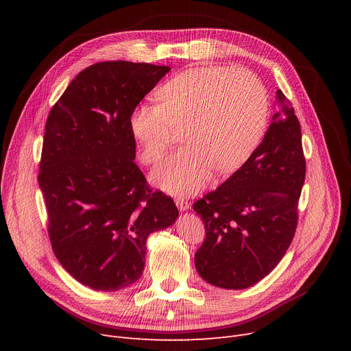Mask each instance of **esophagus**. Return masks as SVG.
<instances>
[{
	"label": "esophagus",
	"instance_id": "obj_1",
	"mask_svg": "<svg viewBox=\"0 0 351 351\" xmlns=\"http://www.w3.org/2000/svg\"><path fill=\"white\" fill-rule=\"evenodd\" d=\"M175 202H176V206H178L180 210H188V209L191 208L189 202H188L186 199H183V197H178Z\"/></svg>",
	"mask_w": 351,
	"mask_h": 351
}]
</instances>
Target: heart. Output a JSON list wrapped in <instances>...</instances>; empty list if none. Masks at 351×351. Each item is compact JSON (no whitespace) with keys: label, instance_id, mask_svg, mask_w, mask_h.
Listing matches in <instances>:
<instances>
[{"label":"heart","instance_id":"heart-1","mask_svg":"<svg viewBox=\"0 0 351 351\" xmlns=\"http://www.w3.org/2000/svg\"><path fill=\"white\" fill-rule=\"evenodd\" d=\"M159 104H139L129 128L143 163L156 165L182 128L179 147L152 173L159 188L173 195L204 188L212 171L232 173L262 141L269 97L254 73L232 66H196L183 71L156 92Z\"/></svg>","mask_w":351,"mask_h":351}]
</instances>
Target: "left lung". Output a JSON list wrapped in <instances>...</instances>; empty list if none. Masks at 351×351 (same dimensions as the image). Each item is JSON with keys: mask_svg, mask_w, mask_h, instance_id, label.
<instances>
[{"mask_svg": "<svg viewBox=\"0 0 351 351\" xmlns=\"http://www.w3.org/2000/svg\"><path fill=\"white\" fill-rule=\"evenodd\" d=\"M279 108L262 143L216 191L193 204L206 237L195 253L200 278L222 289H246L279 265L298 228L306 176L302 129L290 101Z\"/></svg>", "mask_w": 351, "mask_h": 351, "instance_id": "8db88e82", "label": "left lung"}]
</instances>
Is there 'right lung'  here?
I'll return each instance as SVG.
<instances>
[{
	"label": "right lung",
	"instance_id": "right-lung-1",
	"mask_svg": "<svg viewBox=\"0 0 351 351\" xmlns=\"http://www.w3.org/2000/svg\"><path fill=\"white\" fill-rule=\"evenodd\" d=\"M171 71L106 61L85 68L51 109L38 183L52 250L80 283L117 291L143 271L147 236L171 226L173 199L134 162L132 110Z\"/></svg>",
	"mask_w": 351,
	"mask_h": 351
}]
</instances>
